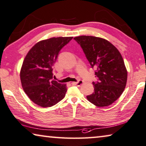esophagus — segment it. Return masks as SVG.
I'll return each instance as SVG.
<instances>
[{
  "instance_id": "34e87169",
  "label": "esophagus",
  "mask_w": 146,
  "mask_h": 146,
  "mask_svg": "<svg viewBox=\"0 0 146 146\" xmlns=\"http://www.w3.org/2000/svg\"><path fill=\"white\" fill-rule=\"evenodd\" d=\"M83 83H84V82L82 81V80H79L78 82H71V85L73 86H80Z\"/></svg>"
}]
</instances>
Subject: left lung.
Here are the masks:
<instances>
[{"instance_id": "1", "label": "left lung", "mask_w": 146, "mask_h": 146, "mask_svg": "<svg viewBox=\"0 0 146 146\" xmlns=\"http://www.w3.org/2000/svg\"><path fill=\"white\" fill-rule=\"evenodd\" d=\"M80 44L92 68L96 69L98 81L93 82L94 93L86 98L98 107L108 106L124 91L127 71L121 53L110 41L99 37L80 36L74 38Z\"/></svg>"}]
</instances>
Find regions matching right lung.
Segmentation results:
<instances>
[{
	"mask_svg": "<svg viewBox=\"0 0 146 146\" xmlns=\"http://www.w3.org/2000/svg\"><path fill=\"white\" fill-rule=\"evenodd\" d=\"M73 37H58L40 41L25 56L20 71L23 89L29 99L41 107H50L63 99L66 84L52 79V67L62 48Z\"/></svg>",
	"mask_w": 146,
	"mask_h": 146,
	"instance_id": "right-lung-1",
	"label": "right lung"
}]
</instances>
